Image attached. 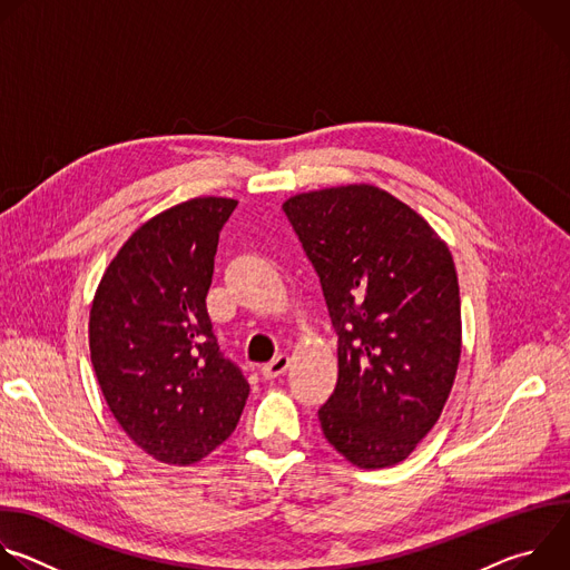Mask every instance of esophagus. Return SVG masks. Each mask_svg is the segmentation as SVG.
Wrapping results in <instances>:
<instances>
[{"instance_id":"esophagus-1","label":"esophagus","mask_w":570,"mask_h":570,"mask_svg":"<svg viewBox=\"0 0 570 570\" xmlns=\"http://www.w3.org/2000/svg\"><path fill=\"white\" fill-rule=\"evenodd\" d=\"M288 365H291V356L288 354H279V356H275L271 363H266L262 367V374L266 379H277V376H282L288 370Z\"/></svg>"}]
</instances>
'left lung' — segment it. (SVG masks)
I'll return each mask as SVG.
<instances>
[{"label": "left lung", "mask_w": 570, "mask_h": 570, "mask_svg": "<svg viewBox=\"0 0 570 570\" xmlns=\"http://www.w3.org/2000/svg\"><path fill=\"white\" fill-rule=\"evenodd\" d=\"M297 232L338 334V383L317 411L352 464L403 462L438 424L460 350V286L440 234L376 185L291 196Z\"/></svg>", "instance_id": "obj_1"}]
</instances>
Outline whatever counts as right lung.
<instances>
[{
    "instance_id": "1",
    "label": "right lung",
    "mask_w": 570,
    "mask_h": 570,
    "mask_svg": "<svg viewBox=\"0 0 570 570\" xmlns=\"http://www.w3.org/2000/svg\"><path fill=\"white\" fill-rule=\"evenodd\" d=\"M236 203L191 198L141 223L92 299L90 356L108 409L165 464L189 466L220 446L250 394L218 352L205 304L218 232Z\"/></svg>"
}]
</instances>
